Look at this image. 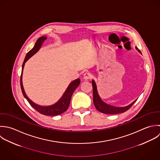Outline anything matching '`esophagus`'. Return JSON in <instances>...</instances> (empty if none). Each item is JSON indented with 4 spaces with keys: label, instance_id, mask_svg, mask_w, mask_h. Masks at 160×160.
<instances>
[{
    "label": "esophagus",
    "instance_id": "obj_1",
    "mask_svg": "<svg viewBox=\"0 0 160 160\" xmlns=\"http://www.w3.org/2000/svg\"><path fill=\"white\" fill-rule=\"evenodd\" d=\"M92 77V75L89 73V72H86L83 75V78L85 80H88V79H90Z\"/></svg>",
    "mask_w": 160,
    "mask_h": 160
}]
</instances>
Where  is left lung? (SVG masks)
Wrapping results in <instances>:
<instances>
[{
    "label": "left lung",
    "instance_id": "left-lung-1",
    "mask_svg": "<svg viewBox=\"0 0 160 160\" xmlns=\"http://www.w3.org/2000/svg\"><path fill=\"white\" fill-rule=\"evenodd\" d=\"M136 49L138 50V52L142 53L141 52L137 47H136ZM92 89H93V102H94V104L98 111H99L103 113L117 114V113L125 112L132 106L133 105V104L137 100H137L134 101L132 104H130V105H128L127 106L123 107L112 106L108 105L106 103H105L100 98V97L98 94V92L96 82L94 80L92 81Z\"/></svg>",
    "mask_w": 160,
    "mask_h": 160
}]
</instances>
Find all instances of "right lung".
<instances>
[{
    "label": "right lung",
    "instance_id": "right-lung-1",
    "mask_svg": "<svg viewBox=\"0 0 160 160\" xmlns=\"http://www.w3.org/2000/svg\"><path fill=\"white\" fill-rule=\"evenodd\" d=\"M47 39V37H42L39 38L38 39V40L37 41V42L35 43L34 47L27 54V55L25 58L24 61L23 62V65H22V74H21V76H20V87H21L22 94H23V96L25 97V98L28 101L29 104L33 107L37 111H38V112H40V113H42L43 115L55 116V115H58L62 113L68 108V107L70 104L71 96H72L74 91H75V89L79 85L81 80H80V79L78 78L74 81H72L69 84V86L66 89V91L64 92V93L63 94V95L61 98V99L56 103H55L54 104L52 105V106H39L38 104H36L33 102H32L27 97V96L26 95V94L25 92V91H24V89L23 87V84H22V73H23V68L25 66V63L27 61V60L30 58H31L33 54H35L40 50L42 44Z\"/></svg>",
    "mask_w": 160,
    "mask_h": 160
}]
</instances>
